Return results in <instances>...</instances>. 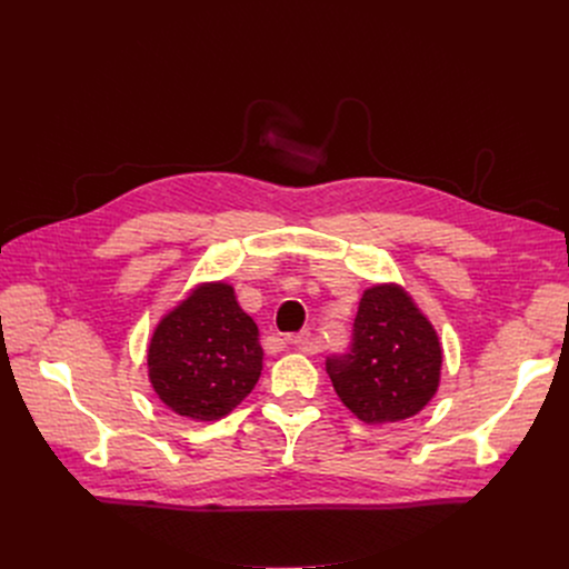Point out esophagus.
Here are the masks:
<instances>
[{
	"mask_svg": "<svg viewBox=\"0 0 569 569\" xmlns=\"http://www.w3.org/2000/svg\"><path fill=\"white\" fill-rule=\"evenodd\" d=\"M286 342H288L295 351H299V353H312V349H315L312 338H310V333H308V331L290 333V336H286Z\"/></svg>",
	"mask_w": 569,
	"mask_h": 569,
	"instance_id": "34e87169",
	"label": "esophagus"
}]
</instances>
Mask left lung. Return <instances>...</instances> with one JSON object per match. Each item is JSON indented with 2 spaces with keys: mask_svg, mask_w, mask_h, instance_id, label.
Returning a JSON list of instances; mask_svg holds the SVG:
<instances>
[{
  "mask_svg": "<svg viewBox=\"0 0 569 569\" xmlns=\"http://www.w3.org/2000/svg\"><path fill=\"white\" fill-rule=\"evenodd\" d=\"M443 351L430 319L398 283L362 292L347 356L327 360L336 393L365 423L419 415L441 382Z\"/></svg>",
  "mask_w": 569,
  "mask_h": 569,
  "instance_id": "left-lung-1",
  "label": "left lung"
}]
</instances>
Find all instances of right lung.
Instances as JSON below:
<instances>
[{
    "label": "right lung",
    "instance_id": "add662e5",
    "mask_svg": "<svg viewBox=\"0 0 569 569\" xmlns=\"http://www.w3.org/2000/svg\"><path fill=\"white\" fill-rule=\"evenodd\" d=\"M263 369L259 327L224 281L198 283L152 331L148 380L180 417L218 421L242 402Z\"/></svg>",
    "mask_w": 569,
    "mask_h": 569
}]
</instances>
